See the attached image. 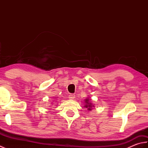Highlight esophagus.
Here are the masks:
<instances>
[{
    "mask_svg": "<svg viewBox=\"0 0 148 148\" xmlns=\"http://www.w3.org/2000/svg\"><path fill=\"white\" fill-rule=\"evenodd\" d=\"M69 99H74L75 98V95L74 94H70L69 95Z\"/></svg>",
    "mask_w": 148,
    "mask_h": 148,
    "instance_id": "1",
    "label": "esophagus"
}]
</instances>
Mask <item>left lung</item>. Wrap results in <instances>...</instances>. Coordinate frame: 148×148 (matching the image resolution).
I'll return each instance as SVG.
<instances>
[{
	"instance_id": "obj_1",
	"label": "left lung",
	"mask_w": 148,
	"mask_h": 148,
	"mask_svg": "<svg viewBox=\"0 0 148 148\" xmlns=\"http://www.w3.org/2000/svg\"><path fill=\"white\" fill-rule=\"evenodd\" d=\"M88 99H86V100H85V103H86V105H85V108H88V110H92L91 109V108H92V103H90L89 102H88Z\"/></svg>"
}]
</instances>
